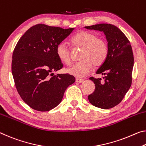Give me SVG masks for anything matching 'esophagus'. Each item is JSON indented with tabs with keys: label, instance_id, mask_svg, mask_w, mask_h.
<instances>
[{
	"label": "esophagus",
	"instance_id": "1",
	"mask_svg": "<svg viewBox=\"0 0 146 146\" xmlns=\"http://www.w3.org/2000/svg\"><path fill=\"white\" fill-rule=\"evenodd\" d=\"M76 82L78 83H82L84 82V80L82 79V78H76Z\"/></svg>",
	"mask_w": 146,
	"mask_h": 146
}]
</instances>
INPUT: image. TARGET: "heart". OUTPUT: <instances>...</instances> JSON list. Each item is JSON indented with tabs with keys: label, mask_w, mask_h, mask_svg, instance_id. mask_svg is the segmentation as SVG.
Instances as JSON below:
<instances>
[{
	"label": "heart",
	"mask_w": 146,
	"mask_h": 146,
	"mask_svg": "<svg viewBox=\"0 0 146 146\" xmlns=\"http://www.w3.org/2000/svg\"><path fill=\"white\" fill-rule=\"evenodd\" d=\"M71 43L73 47L82 48L80 56L81 60L74 63L66 69L67 72L75 77H84L91 71L93 64L96 66H101L107 57V43L103 39L98 38L94 32H78L71 39ZM56 53L62 62L70 64V48L66 42L62 41L57 45Z\"/></svg>",
	"instance_id": "1"
}]
</instances>
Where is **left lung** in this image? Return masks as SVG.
Returning a JSON list of instances; mask_svg holds the SVG:
<instances>
[{
	"label": "left lung",
	"mask_w": 146,
	"mask_h": 146,
	"mask_svg": "<svg viewBox=\"0 0 146 146\" xmlns=\"http://www.w3.org/2000/svg\"><path fill=\"white\" fill-rule=\"evenodd\" d=\"M88 30L103 32L108 42V55L97 70L101 78L90 77L95 91L88 96L90 103L96 107L109 109L121 102L132 83L134 57L130 42L118 28L111 24H98L85 27Z\"/></svg>",
	"instance_id": "left-lung-1"
}]
</instances>
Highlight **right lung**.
Returning a JSON list of instances; mask_svg holds the SVG:
<instances>
[{
  "mask_svg": "<svg viewBox=\"0 0 146 146\" xmlns=\"http://www.w3.org/2000/svg\"><path fill=\"white\" fill-rule=\"evenodd\" d=\"M73 30L38 24L30 28L15 46L11 62L15 87L34 110L45 112L56 107L67 88L75 82L69 74L53 73L63 67L56 53L57 45Z\"/></svg>",
  "mask_w": 146,
  "mask_h": 146,
  "instance_id": "1",
  "label": "right lung"
}]
</instances>
